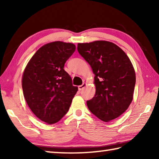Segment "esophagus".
Instances as JSON below:
<instances>
[{
	"label": "esophagus",
	"mask_w": 159,
	"mask_h": 159,
	"mask_svg": "<svg viewBox=\"0 0 159 159\" xmlns=\"http://www.w3.org/2000/svg\"><path fill=\"white\" fill-rule=\"evenodd\" d=\"M86 85H87V84H86L85 83H83L81 85H79V90L80 91V90H82L84 89V88L85 87Z\"/></svg>",
	"instance_id": "obj_1"
}]
</instances>
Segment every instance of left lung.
<instances>
[{"label": "left lung", "instance_id": "8db88e82", "mask_svg": "<svg viewBox=\"0 0 159 159\" xmlns=\"http://www.w3.org/2000/svg\"><path fill=\"white\" fill-rule=\"evenodd\" d=\"M78 52L95 74V97L87 101L90 111L108 122L123 114L133 101L135 72L130 59L114 43L96 41L78 43Z\"/></svg>", "mask_w": 159, "mask_h": 159}]
</instances>
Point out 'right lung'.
Wrapping results in <instances>:
<instances>
[{
	"instance_id": "1",
	"label": "right lung",
	"mask_w": 159,
	"mask_h": 159,
	"mask_svg": "<svg viewBox=\"0 0 159 159\" xmlns=\"http://www.w3.org/2000/svg\"><path fill=\"white\" fill-rule=\"evenodd\" d=\"M73 43L55 41L40 48L23 73V93L36 117L48 124L58 122L66 114L78 91L64 69L74 52Z\"/></svg>"
}]
</instances>
